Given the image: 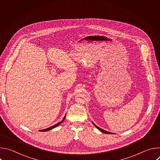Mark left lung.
<instances>
[{"mask_svg": "<svg viewBox=\"0 0 160 160\" xmlns=\"http://www.w3.org/2000/svg\"><path fill=\"white\" fill-rule=\"evenodd\" d=\"M93 124H94V125L98 129V130H99L101 132H103V133H109V134H111V133H112L111 132H108V131H106V130H103V129H102V128H99V127H98L96 125H95L94 123H93Z\"/></svg>", "mask_w": 160, "mask_h": 160, "instance_id": "obj_1", "label": "left lung"}]
</instances>
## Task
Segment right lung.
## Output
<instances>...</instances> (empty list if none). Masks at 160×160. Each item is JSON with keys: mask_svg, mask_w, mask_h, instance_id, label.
<instances>
[{"mask_svg": "<svg viewBox=\"0 0 160 160\" xmlns=\"http://www.w3.org/2000/svg\"><path fill=\"white\" fill-rule=\"evenodd\" d=\"M65 118H66V115L64 116V117L63 118V119H62V120L61 122H58L57 124H56V125H53V126H52V127H49V128H45V129H44V130H39V131H40V132H46V131L50 130H51V129H52V128H54L56 127L57 126H58L59 125H60L61 123H62L64 122V120Z\"/></svg>", "mask_w": 160, "mask_h": 160, "instance_id": "1", "label": "right lung"}]
</instances>
